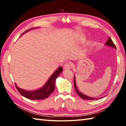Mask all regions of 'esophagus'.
Instances as JSON below:
<instances>
[{"instance_id": "obj_1", "label": "esophagus", "mask_w": 126, "mask_h": 126, "mask_svg": "<svg viewBox=\"0 0 126 126\" xmlns=\"http://www.w3.org/2000/svg\"><path fill=\"white\" fill-rule=\"evenodd\" d=\"M72 65L70 63H66L63 65V69L64 70H67V69H69L71 68Z\"/></svg>"}]
</instances>
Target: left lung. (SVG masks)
Wrapping results in <instances>:
<instances>
[{"mask_svg":"<svg viewBox=\"0 0 126 126\" xmlns=\"http://www.w3.org/2000/svg\"><path fill=\"white\" fill-rule=\"evenodd\" d=\"M105 45L107 46H108V47H112L114 49H116V46H115L114 44L113 43V42L111 39V38H108V39L107 42L105 43ZM74 88H75V91L76 92V93L78 94L79 95L80 97L82 98V99H85V100H95V99H101L103 97H100V98H94V97H89L88 96V95H85L83 93H81L78 90L77 87L76 86V78H75V76H74Z\"/></svg>","mask_w":126,"mask_h":126,"instance_id":"obj_1","label":"left lung"}]
</instances>
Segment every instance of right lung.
<instances>
[{"mask_svg": "<svg viewBox=\"0 0 126 126\" xmlns=\"http://www.w3.org/2000/svg\"><path fill=\"white\" fill-rule=\"evenodd\" d=\"M37 28H32L29 29L24 32L22 35L24 34L25 32H27L28 31H31L33 29H35ZM63 72V69L62 67H59L54 73L52 74L49 78L48 79L46 83L43 86L42 88L39 89H36L34 91H27L24 90L23 89H21L16 86V89H18L19 92L20 93V94L23 95L27 98L30 99L34 100H39V99H44L49 96L51 93H53V92L54 91L55 86V80L57 77L59 76V74Z\"/></svg>", "mask_w": 126, "mask_h": 126, "instance_id": "add662e5", "label": "right lung"}]
</instances>
